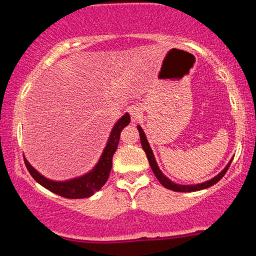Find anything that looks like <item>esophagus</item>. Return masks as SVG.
<instances>
[{
	"label": "esophagus",
	"instance_id": "1",
	"mask_svg": "<svg viewBox=\"0 0 256 256\" xmlns=\"http://www.w3.org/2000/svg\"><path fill=\"white\" fill-rule=\"evenodd\" d=\"M130 114H131L132 120H137L140 116V114H142V112H140V108L131 107L130 108Z\"/></svg>",
	"mask_w": 256,
	"mask_h": 256
}]
</instances>
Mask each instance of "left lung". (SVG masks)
Masks as SVG:
<instances>
[{
  "instance_id": "8db88e82",
  "label": "left lung",
  "mask_w": 256,
  "mask_h": 256,
  "mask_svg": "<svg viewBox=\"0 0 256 256\" xmlns=\"http://www.w3.org/2000/svg\"><path fill=\"white\" fill-rule=\"evenodd\" d=\"M137 128H138V132H140V143H142L143 150L146 152V158H148L149 165H150L152 172H154V174H155V177L158 178V180L160 182L161 185H164V186L167 188V189L173 190V192H198V190H202V189H206V188L212 186V185H214L216 183H218L220 179L224 177V174H225L226 172H228V167H230V165H231V161H230V162L228 164V166H226L225 168L222 170V171L220 172L218 176H216V177L210 179V180L204 182V183L196 184V185H180V184L172 183V182L168 178H166L165 176L162 174V172H161L160 168H158V164H156V161H155L154 154H152V149H150V146H149L148 140H146V137L144 132H143L142 128H140V126H137Z\"/></svg>"
}]
</instances>
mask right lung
<instances>
[{
  "label": "right lung",
  "instance_id": "add662e5",
  "mask_svg": "<svg viewBox=\"0 0 256 256\" xmlns=\"http://www.w3.org/2000/svg\"><path fill=\"white\" fill-rule=\"evenodd\" d=\"M128 124H130V116L126 113L125 116H122V119L114 125L110 140H108L107 146H106L104 150V154H102V156L100 158L98 165L94 168V171L83 176V177H79L67 182L49 180V179L40 176V173L28 162V160L24 158L26 168L28 170V172H30V174L34 177V180L38 182V183L46 188V189L56 194V195H60L66 198H89V196L94 195V192H98V190L104 186L106 182H107L108 177H110L112 160H113L114 152H116V148H118L120 132H122V128Z\"/></svg>",
  "mask_w": 256,
  "mask_h": 256
}]
</instances>
